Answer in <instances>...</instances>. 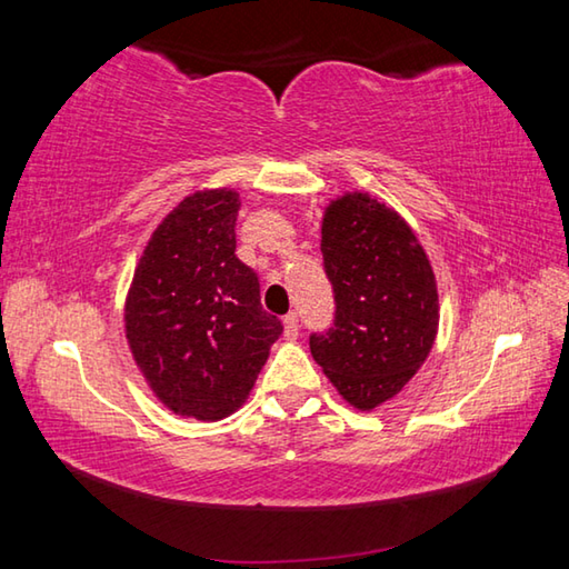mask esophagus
Masks as SVG:
<instances>
[{
    "instance_id": "obj_1",
    "label": "esophagus",
    "mask_w": 569,
    "mask_h": 569,
    "mask_svg": "<svg viewBox=\"0 0 569 569\" xmlns=\"http://www.w3.org/2000/svg\"><path fill=\"white\" fill-rule=\"evenodd\" d=\"M283 333H286V339H296L298 336V316L296 313H288L283 319Z\"/></svg>"
}]
</instances>
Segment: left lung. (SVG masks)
<instances>
[{
    "instance_id": "8db88e82",
    "label": "left lung",
    "mask_w": 569,
    "mask_h": 569,
    "mask_svg": "<svg viewBox=\"0 0 569 569\" xmlns=\"http://www.w3.org/2000/svg\"><path fill=\"white\" fill-rule=\"evenodd\" d=\"M321 253L336 311L308 346L341 397L369 411L427 361L439 326L435 271L407 220L366 192L326 208Z\"/></svg>"
}]
</instances>
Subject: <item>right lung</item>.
<instances>
[{
    "label": "right lung",
    "mask_w": 569,
    "mask_h": 569,
    "mask_svg": "<svg viewBox=\"0 0 569 569\" xmlns=\"http://www.w3.org/2000/svg\"><path fill=\"white\" fill-rule=\"evenodd\" d=\"M238 208L233 190L182 200L152 233L124 303L134 361L180 417L233 413L283 333L263 311L258 273L236 256Z\"/></svg>",
    "instance_id": "add662e5"
}]
</instances>
